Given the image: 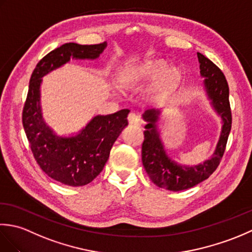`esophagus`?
<instances>
[{
	"label": "esophagus",
	"mask_w": 252,
	"mask_h": 252,
	"mask_svg": "<svg viewBox=\"0 0 252 252\" xmlns=\"http://www.w3.org/2000/svg\"><path fill=\"white\" fill-rule=\"evenodd\" d=\"M127 120H129V123L131 126H141L142 125L141 117L134 114V112H131L129 117H127Z\"/></svg>",
	"instance_id": "34e87169"
}]
</instances>
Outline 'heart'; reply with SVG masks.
<instances>
[{
  "instance_id": "1",
  "label": "heart",
  "mask_w": 252,
  "mask_h": 252,
  "mask_svg": "<svg viewBox=\"0 0 252 252\" xmlns=\"http://www.w3.org/2000/svg\"><path fill=\"white\" fill-rule=\"evenodd\" d=\"M165 70V66L162 63H152L142 65L140 67H129L125 69L121 74L122 82L126 85H136L146 80L155 79L161 76ZM179 78V72L176 70L171 71L161 84V88H168L174 83Z\"/></svg>"
}]
</instances>
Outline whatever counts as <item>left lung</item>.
Segmentation results:
<instances>
[{"instance_id":"8db88e82","label":"left lung","mask_w":252,"mask_h":252,"mask_svg":"<svg viewBox=\"0 0 252 252\" xmlns=\"http://www.w3.org/2000/svg\"><path fill=\"white\" fill-rule=\"evenodd\" d=\"M200 63V76L205 78L203 87L211 106L222 119V130L217 148L210 159L197 165H183L171 159L165 153L164 145L160 138L157 127L159 109H148L143 118L147 122L144 131L142 145V161L149 179L158 187L168 190H184L207 180L218 165L225 152L227 138L232 127V112L228 100V84L220 68L210 60L197 53Z\"/></svg>"}]
</instances>
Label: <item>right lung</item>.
I'll return each mask as SVG.
<instances>
[{"instance_id": "obj_1", "label": "right lung", "mask_w": 252, "mask_h": 252, "mask_svg": "<svg viewBox=\"0 0 252 252\" xmlns=\"http://www.w3.org/2000/svg\"><path fill=\"white\" fill-rule=\"evenodd\" d=\"M107 42L81 45L66 43L37 63L29 82L23 110V125L37 164L51 179L69 186H83L97 176L109 158L110 149L127 126L129 109L95 116L78 134L60 136L46 125L41 109V83L47 73L72 60H96Z\"/></svg>"}]
</instances>
